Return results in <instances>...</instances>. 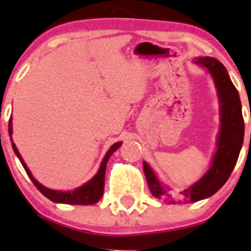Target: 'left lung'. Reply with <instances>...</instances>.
<instances>
[{"label":"left lung","mask_w":251,"mask_h":251,"mask_svg":"<svg viewBox=\"0 0 251 251\" xmlns=\"http://www.w3.org/2000/svg\"><path fill=\"white\" fill-rule=\"evenodd\" d=\"M194 63L205 68L214 80L220 104V130L210 168L197 182L183 191H171L167 185L159 181L147 162L143 161V171L151 192L156 199L167 203L197 202L216 194L231 175L243 147L244 119L241 101L227 70L219 60L210 56L197 57Z\"/></svg>","instance_id":"left-lung-1"}]
</instances>
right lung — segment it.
I'll use <instances>...</instances> for the list:
<instances>
[{"label": "right lung", "instance_id": "1", "mask_svg": "<svg viewBox=\"0 0 251 251\" xmlns=\"http://www.w3.org/2000/svg\"><path fill=\"white\" fill-rule=\"evenodd\" d=\"M8 134H10L11 145H12L13 152H15V154L17 156V158L20 159L21 165L25 168L26 174L30 177L31 181L34 182V185L36 186L37 190H39L44 196L48 197L49 200L52 201V202L68 203V205H94V203H97L100 200L104 191V177H105V170L108 159H109V157L112 156L113 153L122 146V142H117V143H114L113 146H110V148L108 150V152L105 153V156H104L103 161H101L98 172H97L88 182L81 185L80 187L72 190V191H59V190H51V188L45 187V186L41 185V183L32 176L31 171L28 170L27 165H26L24 158H22L21 154H20L16 145L12 142V118H10V123H8Z\"/></svg>", "mask_w": 251, "mask_h": 251}]
</instances>
